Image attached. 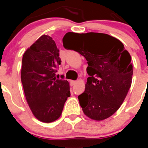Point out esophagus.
Listing matches in <instances>:
<instances>
[{
    "mask_svg": "<svg viewBox=\"0 0 148 148\" xmlns=\"http://www.w3.org/2000/svg\"><path fill=\"white\" fill-rule=\"evenodd\" d=\"M70 83H71V86H74V85L76 83H77V82H76V81H71V82H70Z\"/></svg>",
    "mask_w": 148,
    "mask_h": 148,
    "instance_id": "34e87169",
    "label": "esophagus"
}]
</instances>
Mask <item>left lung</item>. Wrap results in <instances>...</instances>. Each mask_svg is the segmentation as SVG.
Listing matches in <instances>:
<instances>
[{
    "label": "left lung",
    "instance_id": "obj_1",
    "mask_svg": "<svg viewBox=\"0 0 148 148\" xmlns=\"http://www.w3.org/2000/svg\"><path fill=\"white\" fill-rule=\"evenodd\" d=\"M75 44L71 48V44ZM65 49L84 56L89 76L78 99L85 115L103 120L120 107L131 86L132 64L129 52L114 37L102 33L80 34L63 38Z\"/></svg>",
    "mask_w": 148,
    "mask_h": 148
}]
</instances>
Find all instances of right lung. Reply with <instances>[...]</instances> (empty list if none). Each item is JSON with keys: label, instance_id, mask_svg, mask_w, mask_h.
Returning a JSON list of instances; mask_svg holds the SVG:
<instances>
[{"label": "right lung", "instance_id": "right-lung-1", "mask_svg": "<svg viewBox=\"0 0 148 148\" xmlns=\"http://www.w3.org/2000/svg\"><path fill=\"white\" fill-rule=\"evenodd\" d=\"M59 52L51 37L43 35L26 51L22 59L21 77L25 96L34 115L43 122L59 119L71 95L68 82L56 77L62 62Z\"/></svg>", "mask_w": 148, "mask_h": 148}]
</instances>
